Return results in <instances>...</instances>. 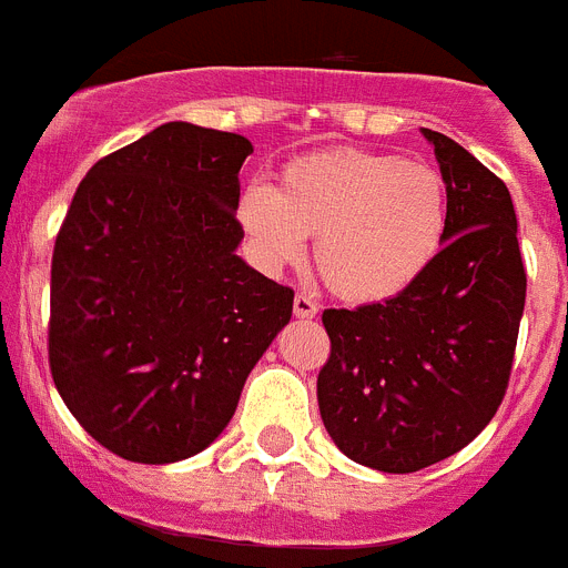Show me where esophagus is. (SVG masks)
Returning <instances> with one entry per match:
<instances>
[{
	"instance_id": "34e87169",
	"label": "esophagus",
	"mask_w": 568,
	"mask_h": 568,
	"mask_svg": "<svg viewBox=\"0 0 568 568\" xmlns=\"http://www.w3.org/2000/svg\"><path fill=\"white\" fill-rule=\"evenodd\" d=\"M293 313L295 318H315V315H318V304H315V298H310V295L298 293L293 298Z\"/></svg>"
}]
</instances>
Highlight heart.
Here are the masks:
<instances>
[{
	"instance_id": "1",
	"label": "heart",
	"mask_w": 568,
	"mask_h": 568,
	"mask_svg": "<svg viewBox=\"0 0 568 568\" xmlns=\"http://www.w3.org/2000/svg\"><path fill=\"white\" fill-rule=\"evenodd\" d=\"M235 215L264 267L298 261L315 235L324 284L353 304H381L433 267L449 195L429 164L346 148L293 159L273 190H244Z\"/></svg>"
}]
</instances>
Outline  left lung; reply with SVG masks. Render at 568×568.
I'll return each instance as SVG.
<instances>
[{
  "mask_svg": "<svg viewBox=\"0 0 568 568\" xmlns=\"http://www.w3.org/2000/svg\"><path fill=\"white\" fill-rule=\"evenodd\" d=\"M424 135L449 195L433 267L398 298L321 315V420L346 458L393 475L460 453L495 418L526 304L506 184L449 135Z\"/></svg>",
  "mask_w": 568,
  "mask_h": 568,
  "instance_id": "obj_1",
  "label": "left lung"
}]
</instances>
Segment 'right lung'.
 Segmentation results:
<instances>
[{
    "instance_id": "obj_1",
    "label": "right lung",
    "mask_w": 568,
    "mask_h": 568,
    "mask_svg": "<svg viewBox=\"0 0 568 568\" xmlns=\"http://www.w3.org/2000/svg\"><path fill=\"white\" fill-rule=\"evenodd\" d=\"M250 153L239 133L168 122L99 159L70 202L50 264V375L119 458L207 449L293 315V290L235 255Z\"/></svg>"
}]
</instances>
